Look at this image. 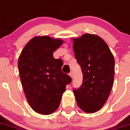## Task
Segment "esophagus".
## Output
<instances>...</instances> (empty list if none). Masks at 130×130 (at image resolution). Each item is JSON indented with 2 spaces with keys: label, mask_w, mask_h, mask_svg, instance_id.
<instances>
[{
  "label": "esophagus",
  "mask_w": 130,
  "mask_h": 130,
  "mask_svg": "<svg viewBox=\"0 0 130 130\" xmlns=\"http://www.w3.org/2000/svg\"><path fill=\"white\" fill-rule=\"evenodd\" d=\"M69 76H71L72 78H73V72H72V71H71V72L69 73Z\"/></svg>",
  "instance_id": "1"
}]
</instances>
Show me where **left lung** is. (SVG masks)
Instances as JSON below:
<instances>
[{"instance_id":"left-lung-1","label":"left lung","mask_w":130,"mask_h":130,"mask_svg":"<svg viewBox=\"0 0 130 130\" xmlns=\"http://www.w3.org/2000/svg\"><path fill=\"white\" fill-rule=\"evenodd\" d=\"M73 50L83 73L82 84L73 89L77 104L86 113H94L106 103L111 91L114 57L101 37L90 34L74 39Z\"/></svg>"}]
</instances>
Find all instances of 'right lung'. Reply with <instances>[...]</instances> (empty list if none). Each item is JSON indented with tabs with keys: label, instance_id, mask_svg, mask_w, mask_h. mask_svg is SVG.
Segmentation results:
<instances>
[{
	"label": "right lung",
	"instance_id": "1",
	"mask_svg": "<svg viewBox=\"0 0 130 130\" xmlns=\"http://www.w3.org/2000/svg\"><path fill=\"white\" fill-rule=\"evenodd\" d=\"M63 44L48 36L35 37L26 45L18 61L20 78L30 106L36 112L49 115L58 108L66 85L72 81L61 71L62 59L53 52Z\"/></svg>",
	"mask_w": 130,
	"mask_h": 130
}]
</instances>
